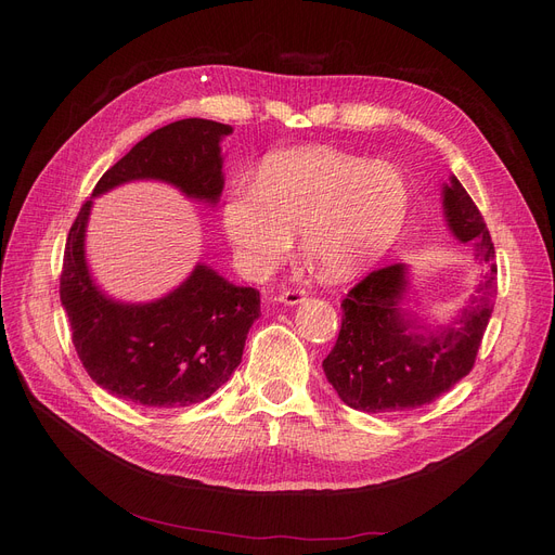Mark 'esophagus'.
Masks as SVG:
<instances>
[{"mask_svg":"<svg viewBox=\"0 0 555 555\" xmlns=\"http://www.w3.org/2000/svg\"><path fill=\"white\" fill-rule=\"evenodd\" d=\"M274 301L283 306H299L306 301V293L304 289H285V293H281Z\"/></svg>","mask_w":555,"mask_h":555,"instance_id":"esophagus-1","label":"esophagus"}]
</instances>
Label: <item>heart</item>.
I'll use <instances>...</instances> for the list:
<instances>
[{"instance_id":"obj_1","label":"heart","mask_w":555,"mask_h":555,"mask_svg":"<svg viewBox=\"0 0 555 555\" xmlns=\"http://www.w3.org/2000/svg\"><path fill=\"white\" fill-rule=\"evenodd\" d=\"M412 209L404 172L387 162L324 145L268 157L231 180L220 222L233 260L251 279L274 272L299 231L301 254L328 283H346L380 260Z\"/></svg>"}]
</instances>
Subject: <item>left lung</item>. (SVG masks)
<instances>
[{"mask_svg": "<svg viewBox=\"0 0 555 555\" xmlns=\"http://www.w3.org/2000/svg\"><path fill=\"white\" fill-rule=\"evenodd\" d=\"M443 218L459 243H468L481 281L452 322L412 310V268L398 262L371 272L341 301V331L324 360L328 383L353 410H416L448 393L470 373L498 295V266L486 222L461 182L450 175L441 191Z\"/></svg>", "mask_w": 555, "mask_h": 555, "instance_id": "8db88e82", "label": "left lung"}]
</instances>
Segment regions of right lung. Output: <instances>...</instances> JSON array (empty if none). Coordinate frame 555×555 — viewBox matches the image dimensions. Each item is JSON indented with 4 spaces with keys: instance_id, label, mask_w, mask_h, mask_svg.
Returning <instances> with one entry per match:
<instances>
[{
    "instance_id": "right-lung-1",
    "label": "right lung",
    "mask_w": 555,
    "mask_h": 555,
    "mask_svg": "<svg viewBox=\"0 0 555 555\" xmlns=\"http://www.w3.org/2000/svg\"><path fill=\"white\" fill-rule=\"evenodd\" d=\"M231 132L209 119L151 132L103 175L69 231L61 301L82 366L116 398L157 410L189 406L216 393L243 360L260 312L254 287L233 285L207 262H195L164 297L121 301L96 283L85 249L94 199L130 182H162L216 207L224 189L220 143Z\"/></svg>"
}]
</instances>
